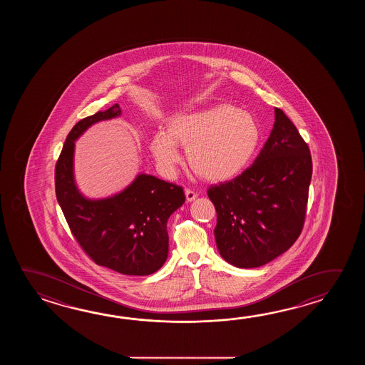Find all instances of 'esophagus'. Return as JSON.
<instances>
[{
  "label": "esophagus",
  "mask_w": 365,
  "mask_h": 365,
  "mask_svg": "<svg viewBox=\"0 0 365 365\" xmlns=\"http://www.w3.org/2000/svg\"><path fill=\"white\" fill-rule=\"evenodd\" d=\"M185 197H186V201L187 202H192L198 197V194L195 193L194 190H192V189H185Z\"/></svg>",
  "instance_id": "1"
}]
</instances>
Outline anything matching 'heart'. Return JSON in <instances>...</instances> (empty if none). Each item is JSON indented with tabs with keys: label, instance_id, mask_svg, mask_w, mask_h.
I'll return each instance as SVG.
<instances>
[{
	"label": "heart",
	"instance_id": "1",
	"mask_svg": "<svg viewBox=\"0 0 365 365\" xmlns=\"http://www.w3.org/2000/svg\"><path fill=\"white\" fill-rule=\"evenodd\" d=\"M259 142L255 117L231 104L179 113L156 133L151 151L164 171L180 162L178 146L186 148L190 168L201 179L219 182L236 178L248 165Z\"/></svg>",
	"mask_w": 365,
	"mask_h": 365
}]
</instances>
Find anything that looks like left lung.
Masks as SVG:
<instances>
[{"label":"left lung","instance_id":"obj_1","mask_svg":"<svg viewBox=\"0 0 365 365\" xmlns=\"http://www.w3.org/2000/svg\"><path fill=\"white\" fill-rule=\"evenodd\" d=\"M312 156L294 123L275 108V123L255 163L235 179L211 185L220 256L258 267L294 245L307 217Z\"/></svg>","mask_w":365,"mask_h":365}]
</instances>
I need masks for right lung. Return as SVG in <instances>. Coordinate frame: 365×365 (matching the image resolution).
Returning a JSON list of instances; mask_svg holds the SVG:
<instances>
[{
  "mask_svg": "<svg viewBox=\"0 0 365 365\" xmlns=\"http://www.w3.org/2000/svg\"><path fill=\"white\" fill-rule=\"evenodd\" d=\"M120 115L113 104L74 125L56 162V197L73 236L95 264L125 275H150L168 256L167 220L185 202L182 187L140 175L115 197L90 201L73 179L74 140L88 126Z\"/></svg>",
  "mask_w": 365,
  "mask_h": 365,
  "instance_id": "right-lung-1",
  "label": "right lung"
}]
</instances>
